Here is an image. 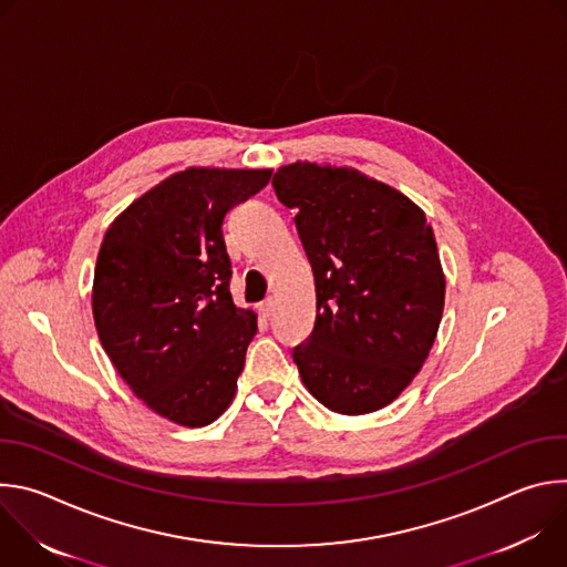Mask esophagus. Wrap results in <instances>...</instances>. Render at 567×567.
I'll return each instance as SVG.
<instances>
[{
    "instance_id": "1",
    "label": "esophagus",
    "mask_w": 567,
    "mask_h": 567,
    "mask_svg": "<svg viewBox=\"0 0 567 567\" xmlns=\"http://www.w3.org/2000/svg\"><path fill=\"white\" fill-rule=\"evenodd\" d=\"M258 311L262 313V318H269L274 313V298H267L258 305Z\"/></svg>"
}]
</instances>
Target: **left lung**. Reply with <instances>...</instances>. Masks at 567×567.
Segmentation results:
<instances>
[{"label":"left lung","instance_id":"1","mask_svg":"<svg viewBox=\"0 0 567 567\" xmlns=\"http://www.w3.org/2000/svg\"><path fill=\"white\" fill-rule=\"evenodd\" d=\"M313 271L316 320L291 357L322 406L379 411L424 365L444 309L433 228L409 197L307 161L274 175Z\"/></svg>","mask_w":567,"mask_h":567}]
</instances>
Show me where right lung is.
Masks as SVG:
<instances>
[{"label":"right lung","mask_w":567,"mask_h":567,"mask_svg":"<svg viewBox=\"0 0 567 567\" xmlns=\"http://www.w3.org/2000/svg\"><path fill=\"white\" fill-rule=\"evenodd\" d=\"M271 171L188 168L107 228L94 271V322L118 374L154 413L206 426L233 401L256 313L230 298L224 219Z\"/></svg>","instance_id":"add662e5"}]
</instances>
